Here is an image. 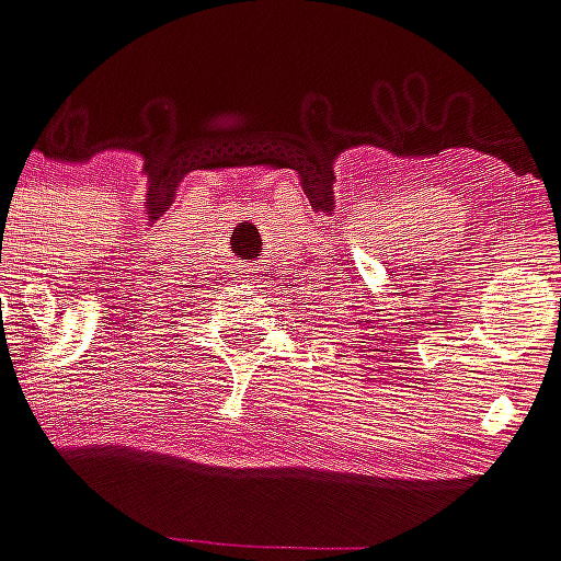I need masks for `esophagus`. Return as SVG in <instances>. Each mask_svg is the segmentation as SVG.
I'll use <instances>...</instances> for the list:
<instances>
[{
    "instance_id": "esophagus-1",
    "label": "esophagus",
    "mask_w": 561,
    "mask_h": 561,
    "mask_svg": "<svg viewBox=\"0 0 561 561\" xmlns=\"http://www.w3.org/2000/svg\"><path fill=\"white\" fill-rule=\"evenodd\" d=\"M249 279H261V276H255V270H249Z\"/></svg>"
}]
</instances>
